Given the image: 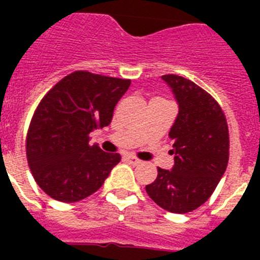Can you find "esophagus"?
I'll return each mask as SVG.
<instances>
[{
	"instance_id": "1",
	"label": "esophagus",
	"mask_w": 260,
	"mask_h": 260,
	"mask_svg": "<svg viewBox=\"0 0 260 260\" xmlns=\"http://www.w3.org/2000/svg\"><path fill=\"white\" fill-rule=\"evenodd\" d=\"M126 160H127V161L130 162V164H133V165L141 164V160H139V158H138V157H135V156H133V155L126 156Z\"/></svg>"
}]
</instances>
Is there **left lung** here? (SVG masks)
Returning <instances> with one entry per match:
<instances>
[{
  "label": "left lung",
  "instance_id": "obj_1",
  "mask_svg": "<svg viewBox=\"0 0 260 260\" xmlns=\"http://www.w3.org/2000/svg\"><path fill=\"white\" fill-rule=\"evenodd\" d=\"M161 78L178 103L169 132L174 165L172 171L157 168V177L146 191L165 211L191 212L212 195L226 169L228 123L219 103L198 84L174 74Z\"/></svg>",
  "mask_w": 260,
  "mask_h": 260
}]
</instances>
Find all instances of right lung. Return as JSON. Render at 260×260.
<instances>
[{"label":"right lung","instance_id":"obj_1","mask_svg":"<svg viewBox=\"0 0 260 260\" xmlns=\"http://www.w3.org/2000/svg\"><path fill=\"white\" fill-rule=\"evenodd\" d=\"M130 83L78 70L41 99L29 123L26 153L36 183L50 198L82 201L98 191L118 164L119 153L89 146V133L109 125Z\"/></svg>","mask_w":260,"mask_h":260}]
</instances>
